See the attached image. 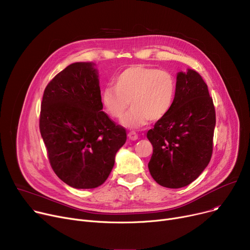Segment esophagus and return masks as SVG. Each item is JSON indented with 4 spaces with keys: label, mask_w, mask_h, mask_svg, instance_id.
I'll return each mask as SVG.
<instances>
[{
    "label": "esophagus",
    "mask_w": 250,
    "mask_h": 250,
    "mask_svg": "<svg viewBox=\"0 0 250 250\" xmlns=\"http://www.w3.org/2000/svg\"><path fill=\"white\" fill-rule=\"evenodd\" d=\"M128 137H129V139H131V140H137V139H138V134L136 133L135 131H131V132H129Z\"/></svg>",
    "instance_id": "1"
}]
</instances>
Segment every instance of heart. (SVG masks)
I'll return each mask as SVG.
<instances>
[{
  "label": "heart",
  "instance_id": "b5f03b06",
  "mask_svg": "<svg viewBox=\"0 0 250 250\" xmlns=\"http://www.w3.org/2000/svg\"><path fill=\"white\" fill-rule=\"evenodd\" d=\"M177 94V80L167 70L142 64L131 65L114 79V86L102 93V102L114 119H121L129 102L132 106L122 123L138 128L166 117Z\"/></svg>",
  "mask_w": 250,
  "mask_h": 250
}]
</instances>
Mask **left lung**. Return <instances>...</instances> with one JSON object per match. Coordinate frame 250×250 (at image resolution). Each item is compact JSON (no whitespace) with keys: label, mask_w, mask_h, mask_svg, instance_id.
I'll use <instances>...</instances> for the list:
<instances>
[{"label":"left lung","mask_w":250,"mask_h":250,"mask_svg":"<svg viewBox=\"0 0 250 250\" xmlns=\"http://www.w3.org/2000/svg\"><path fill=\"white\" fill-rule=\"evenodd\" d=\"M215 124L206 83L193 69L179 72L172 108L147 132L153 146L148 163L153 180L169 188L194 182L210 163Z\"/></svg>","instance_id":"obj_1"}]
</instances>
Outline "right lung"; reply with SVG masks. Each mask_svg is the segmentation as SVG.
<instances>
[{"label":"right lung","instance_id":"right-lung-1","mask_svg":"<svg viewBox=\"0 0 250 250\" xmlns=\"http://www.w3.org/2000/svg\"><path fill=\"white\" fill-rule=\"evenodd\" d=\"M102 109L99 79L91 62L68 65L44 90L40 133L53 171L72 188L104 184L116 152L126 142V129Z\"/></svg>","mask_w":250,"mask_h":250}]
</instances>
